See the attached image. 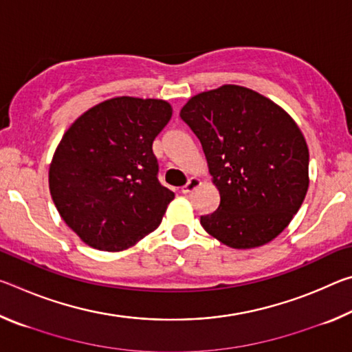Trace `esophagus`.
<instances>
[{"label":"esophagus","mask_w":352,"mask_h":352,"mask_svg":"<svg viewBox=\"0 0 352 352\" xmlns=\"http://www.w3.org/2000/svg\"><path fill=\"white\" fill-rule=\"evenodd\" d=\"M199 186H200L199 178H190V180L182 188V192L183 194H190L195 188H199Z\"/></svg>","instance_id":"34e87169"}]
</instances>
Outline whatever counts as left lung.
<instances>
[{
    "instance_id": "obj_1",
    "label": "left lung",
    "mask_w": 352,
    "mask_h": 352,
    "mask_svg": "<svg viewBox=\"0 0 352 352\" xmlns=\"http://www.w3.org/2000/svg\"><path fill=\"white\" fill-rule=\"evenodd\" d=\"M204 147L220 194L200 217L231 248H254L283 233L309 188V148L300 127L273 100L223 85L190 98L180 111Z\"/></svg>"
}]
</instances>
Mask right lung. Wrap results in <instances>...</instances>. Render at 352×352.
Listing matches in <instances>:
<instances>
[{"instance_id":"right-lung-1","label":"right lung","mask_w":352,"mask_h":352,"mask_svg":"<svg viewBox=\"0 0 352 352\" xmlns=\"http://www.w3.org/2000/svg\"><path fill=\"white\" fill-rule=\"evenodd\" d=\"M170 116L166 100L121 96L94 105L65 132L50 190L87 245L122 252L162 223L175 194L158 182L152 144Z\"/></svg>"}]
</instances>
